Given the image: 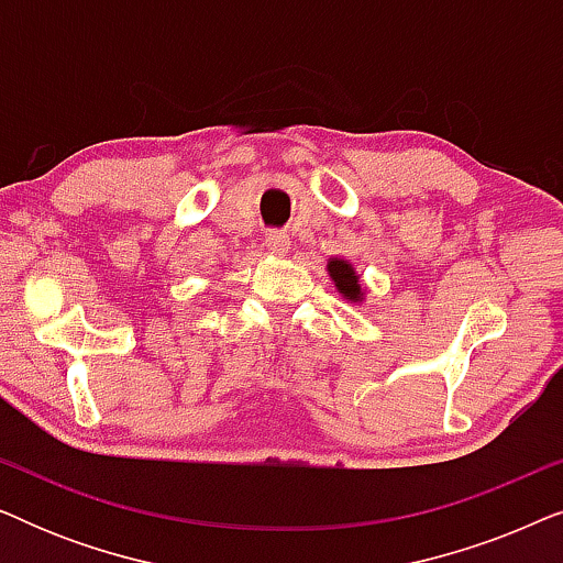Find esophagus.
I'll return each instance as SVG.
<instances>
[{
  "label": "esophagus",
  "mask_w": 563,
  "mask_h": 563,
  "mask_svg": "<svg viewBox=\"0 0 563 563\" xmlns=\"http://www.w3.org/2000/svg\"><path fill=\"white\" fill-rule=\"evenodd\" d=\"M266 245L274 256H284V253H289L291 241L287 233H282V230H272V233H266Z\"/></svg>",
  "instance_id": "1"
}]
</instances>
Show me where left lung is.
Segmentation results:
<instances>
[{"label":"left lung","instance_id":"left-lung-1","mask_svg":"<svg viewBox=\"0 0 563 563\" xmlns=\"http://www.w3.org/2000/svg\"><path fill=\"white\" fill-rule=\"evenodd\" d=\"M328 274H330V279H333L335 289L341 291L343 299H349V302H364L366 291H364V287H361L356 268H353L349 261L338 258V256L330 258Z\"/></svg>","mask_w":563,"mask_h":563}]
</instances>
